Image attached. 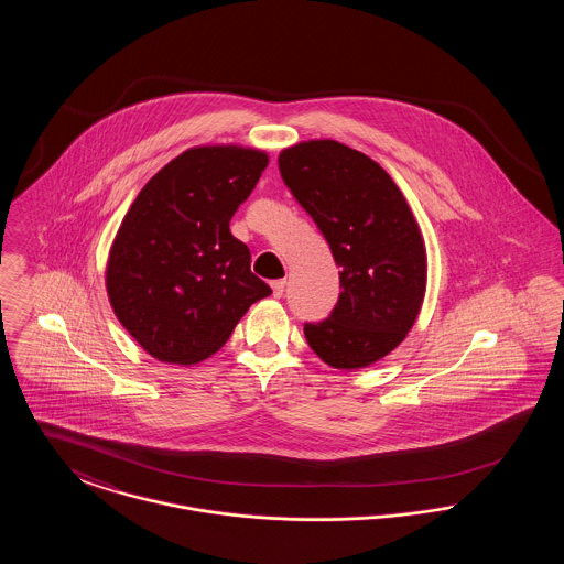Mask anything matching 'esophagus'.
<instances>
[{
  "label": "esophagus",
  "instance_id": "esophagus-1",
  "mask_svg": "<svg viewBox=\"0 0 564 564\" xmlns=\"http://www.w3.org/2000/svg\"><path fill=\"white\" fill-rule=\"evenodd\" d=\"M285 283H288L285 279H276V281H272V283H270V288H272V295H274V297H281V295H283V292H285Z\"/></svg>",
  "mask_w": 564,
  "mask_h": 564
}]
</instances>
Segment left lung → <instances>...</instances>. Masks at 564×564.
Returning <instances> with one entry per match:
<instances>
[{
	"instance_id": "1",
	"label": "left lung",
	"mask_w": 564,
	"mask_h": 564,
	"mask_svg": "<svg viewBox=\"0 0 564 564\" xmlns=\"http://www.w3.org/2000/svg\"><path fill=\"white\" fill-rule=\"evenodd\" d=\"M279 171L340 267L338 304L327 319L304 325L306 343L332 368H368L402 343L421 313L427 290L421 228L391 175L340 141L285 148Z\"/></svg>"
}]
</instances>
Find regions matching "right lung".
<instances>
[{
  "label": "right lung",
  "mask_w": 564,
  "mask_h": 564,
  "mask_svg": "<svg viewBox=\"0 0 564 564\" xmlns=\"http://www.w3.org/2000/svg\"><path fill=\"white\" fill-rule=\"evenodd\" d=\"M267 164L269 154L256 148H189L124 215L109 247V304L154 359L189 366L212 357L249 306L272 294L230 232Z\"/></svg>",
  "instance_id": "obj_1"
}]
</instances>
